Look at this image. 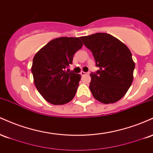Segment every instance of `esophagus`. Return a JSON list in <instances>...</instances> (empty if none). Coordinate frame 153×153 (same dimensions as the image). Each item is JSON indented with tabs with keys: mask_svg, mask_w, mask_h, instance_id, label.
<instances>
[{
	"mask_svg": "<svg viewBox=\"0 0 153 153\" xmlns=\"http://www.w3.org/2000/svg\"><path fill=\"white\" fill-rule=\"evenodd\" d=\"M87 74H88L87 73H85V72H83V71L80 72V75H81V76H84V75H85Z\"/></svg>",
	"mask_w": 153,
	"mask_h": 153,
	"instance_id": "1",
	"label": "esophagus"
}]
</instances>
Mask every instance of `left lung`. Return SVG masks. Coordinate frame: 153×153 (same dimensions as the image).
Returning a JSON list of instances; mask_svg holds the SVG:
<instances>
[{
	"label": "left lung",
	"instance_id": "1",
	"mask_svg": "<svg viewBox=\"0 0 153 153\" xmlns=\"http://www.w3.org/2000/svg\"><path fill=\"white\" fill-rule=\"evenodd\" d=\"M99 68L91 73L90 90L94 97L103 103L120 100L131 86L134 62L129 48L112 35L96 33L81 36Z\"/></svg>",
	"mask_w": 153,
	"mask_h": 153
}]
</instances>
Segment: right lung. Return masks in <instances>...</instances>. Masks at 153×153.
Segmentation results:
<instances>
[{
  "instance_id": "right-lung-1",
  "label": "right lung",
  "mask_w": 153,
  "mask_h": 153,
  "mask_svg": "<svg viewBox=\"0 0 153 153\" xmlns=\"http://www.w3.org/2000/svg\"><path fill=\"white\" fill-rule=\"evenodd\" d=\"M80 37L54 39L43 47L33 59L31 73L39 93L49 103L62 105L74 98L80 75L66 68L82 48Z\"/></svg>"
}]
</instances>
